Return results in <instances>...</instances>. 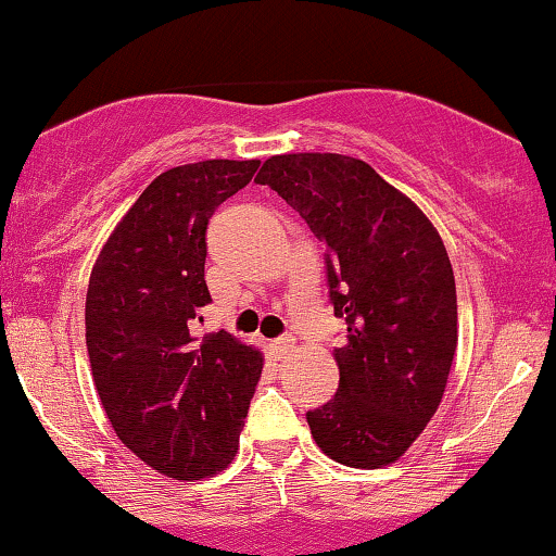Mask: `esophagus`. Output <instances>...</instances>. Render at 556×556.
Returning <instances> with one entry per match:
<instances>
[{"mask_svg": "<svg viewBox=\"0 0 556 556\" xmlns=\"http://www.w3.org/2000/svg\"><path fill=\"white\" fill-rule=\"evenodd\" d=\"M293 344H295V339L291 337V333H283V337L273 339V352H276L278 356H283Z\"/></svg>", "mask_w": 556, "mask_h": 556, "instance_id": "34e87169", "label": "esophagus"}]
</instances>
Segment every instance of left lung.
Masks as SVG:
<instances>
[{
  "instance_id": "8db88e82",
  "label": "left lung",
  "mask_w": 556,
  "mask_h": 556,
  "mask_svg": "<svg viewBox=\"0 0 556 556\" xmlns=\"http://www.w3.org/2000/svg\"><path fill=\"white\" fill-rule=\"evenodd\" d=\"M324 242L339 390L306 420L341 466L382 468L425 430L458 344L455 278L430 219L367 162L341 154L270 156L255 177Z\"/></svg>"
}]
</instances>
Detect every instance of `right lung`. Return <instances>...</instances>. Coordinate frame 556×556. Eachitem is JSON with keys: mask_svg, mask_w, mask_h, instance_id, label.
<instances>
[{"mask_svg": "<svg viewBox=\"0 0 556 556\" xmlns=\"http://www.w3.org/2000/svg\"><path fill=\"white\" fill-rule=\"evenodd\" d=\"M261 162L174 166L143 189L98 255L86 344L105 415L159 473L200 481L235 458L263 356L227 331L192 337L212 295L207 225Z\"/></svg>", "mask_w": 556, "mask_h": 556, "instance_id": "obj_1", "label": "right lung"}]
</instances>
